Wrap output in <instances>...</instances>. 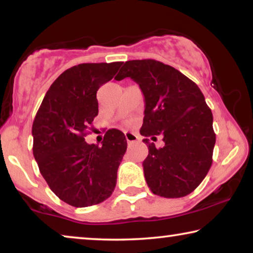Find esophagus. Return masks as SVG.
Here are the masks:
<instances>
[{
  "label": "esophagus",
  "mask_w": 253,
  "mask_h": 253,
  "mask_svg": "<svg viewBox=\"0 0 253 253\" xmlns=\"http://www.w3.org/2000/svg\"><path fill=\"white\" fill-rule=\"evenodd\" d=\"M126 141L127 143H133V141H137L138 140V136L137 134H134L132 132H126Z\"/></svg>",
  "instance_id": "1"
}]
</instances>
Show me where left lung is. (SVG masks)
I'll return each instance as SVG.
<instances>
[{
	"mask_svg": "<svg viewBox=\"0 0 253 253\" xmlns=\"http://www.w3.org/2000/svg\"><path fill=\"white\" fill-rule=\"evenodd\" d=\"M130 77L143 91L145 116L140 134L148 155L143 162L148 188L165 198L191 193L213 162V115L200 88L175 68L155 60L126 61L115 77ZM164 137L157 149L147 136Z\"/></svg>",
	"mask_w": 253,
	"mask_h": 253,
	"instance_id": "obj_1",
	"label": "left lung"
}]
</instances>
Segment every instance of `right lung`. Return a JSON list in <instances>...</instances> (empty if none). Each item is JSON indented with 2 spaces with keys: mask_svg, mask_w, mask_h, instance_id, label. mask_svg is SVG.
<instances>
[{
  "mask_svg": "<svg viewBox=\"0 0 253 253\" xmlns=\"http://www.w3.org/2000/svg\"><path fill=\"white\" fill-rule=\"evenodd\" d=\"M122 64L82 63L62 72L33 121V155L41 175L51 191L71 206L96 205L115 189L126 136L110 129L101 146L87 144L85 137L99 112L96 92Z\"/></svg>",
  "mask_w": 253,
  "mask_h": 253,
  "instance_id": "1",
  "label": "right lung"
}]
</instances>
